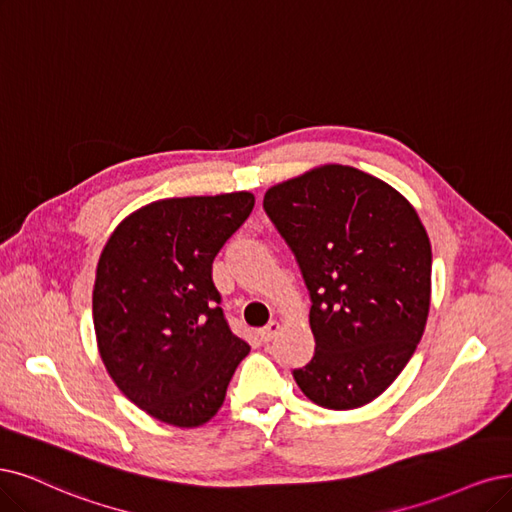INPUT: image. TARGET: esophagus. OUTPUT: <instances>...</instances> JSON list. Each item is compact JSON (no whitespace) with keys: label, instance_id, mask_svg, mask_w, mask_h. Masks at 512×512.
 Returning <instances> with one entry per match:
<instances>
[{"label":"esophagus","instance_id":"34e87169","mask_svg":"<svg viewBox=\"0 0 512 512\" xmlns=\"http://www.w3.org/2000/svg\"><path fill=\"white\" fill-rule=\"evenodd\" d=\"M280 331V320H270V323L266 327L259 329V337L261 342H270L272 337H276V333Z\"/></svg>","mask_w":512,"mask_h":512}]
</instances>
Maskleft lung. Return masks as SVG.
<instances>
[{
  "mask_svg": "<svg viewBox=\"0 0 512 512\" xmlns=\"http://www.w3.org/2000/svg\"><path fill=\"white\" fill-rule=\"evenodd\" d=\"M263 208L310 291L312 361L297 386L325 409L377 399L418 348L432 251L405 196L363 170L325 164L270 187Z\"/></svg>",
  "mask_w": 512,
  "mask_h": 512,
  "instance_id": "left-lung-1",
  "label": "left lung"
}]
</instances>
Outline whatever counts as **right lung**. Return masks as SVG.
Segmentation results:
<instances>
[{
    "instance_id": "1",
    "label": "right lung",
    "mask_w": 512,
    "mask_h": 512,
    "mask_svg": "<svg viewBox=\"0 0 512 512\" xmlns=\"http://www.w3.org/2000/svg\"><path fill=\"white\" fill-rule=\"evenodd\" d=\"M253 206L249 192L151 202L101 253L92 291L99 354L126 399L164 424L211 420L251 350L219 308L213 259Z\"/></svg>"
}]
</instances>
